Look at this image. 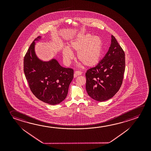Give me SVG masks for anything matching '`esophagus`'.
<instances>
[{
  "instance_id": "1",
  "label": "esophagus",
  "mask_w": 151,
  "mask_h": 151,
  "mask_svg": "<svg viewBox=\"0 0 151 151\" xmlns=\"http://www.w3.org/2000/svg\"><path fill=\"white\" fill-rule=\"evenodd\" d=\"M82 72H80V71H75V72H74V77H76L77 76H79V75H82Z\"/></svg>"
}]
</instances>
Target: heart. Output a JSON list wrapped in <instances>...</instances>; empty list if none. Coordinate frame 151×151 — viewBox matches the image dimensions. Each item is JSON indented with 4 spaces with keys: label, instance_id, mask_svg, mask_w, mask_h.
Wrapping results in <instances>:
<instances>
[{
    "label": "heart",
    "instance_id": "obj_1",
    "mask_svg": "<svg viewBox=\"0 0 151 151\" xmlns=\"http://www.w3.org/2000/svg\"><path fill=\"white\" fill-rule=\"evenodd\" d=\"M103 41L99 36L85 34L71 40L62 50L64 62L69 64L74 58L72 52H77V58L85 66L94 67L101 61L103 53Z\"/></svg>",
    "mask_w": 151,
    "mask_h": 151
}]
</instances>
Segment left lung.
I'll return each mask as SVG.
<instances>
[{"mask_svg": "<svg viewBox=\"0 0 151 151\" xmlns=\"http://www.w3.org/2000/svg\"><path fill=\"white\" fill-rule=\"evenodd\" d=\"M125 67L124 52L111 35V44L106 54L95 67L86 73L88 95L99 101L111 99L121 86Z\"/></svg>", "mask_w": 151, "mask_h": 151, "instance_id": "obj_1", "label": "left lung"}]
</instances>
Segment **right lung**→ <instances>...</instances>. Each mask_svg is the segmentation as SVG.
I'll use <instances>...</instances> for the list:
<instances>
[{
    "instance_id": "1",
    "label": "right lung",
    "mask_w": 151,
    "mask_h": 151,
    "mask_svg": "<svg viewBox=\"0 0 151 151\" xmlns=\"http://www.w3.org/2000/svg\"><path fill=\"white\" fill-rule=\"evenodd\" d=\"M38 36L30 45L24 60V71L30 88L38 99L55 105L60 104L67 96L69 84L74 77V70L62 67L52 58L45 61L35 52Z\"/></svg>"
}]
</instances>
